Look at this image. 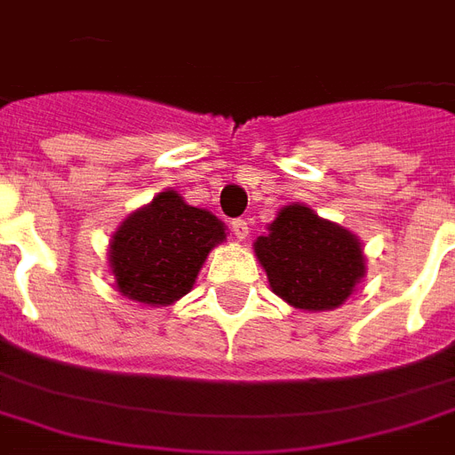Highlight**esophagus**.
Listing matches in <instances>:
<instances>
[{
  "label": "esophagus",
  "instance_id": "obj_1",
  "mask_svg": "<svg viewBox=\"0 0 455 455\" xmlns=\"http://www.w3.org/2000/svg\"><path fill=\"white\" fill-rule=\"evenodd\" d=\"M232 235L237 237L240 242H244L249 237V223L247 218H237V220H232Z\"/></svg>",
  "mask_w": 455,
  "mask_h": 455
}]
</instances>
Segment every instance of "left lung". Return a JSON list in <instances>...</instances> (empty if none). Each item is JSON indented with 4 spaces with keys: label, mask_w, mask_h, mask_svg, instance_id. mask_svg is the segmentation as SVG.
Returning a JSON list of instances; mask_svg holds the SVG:
<instances>
[{
    "label": "left lung",
    "mask_w": 455,
    "mask_h": 455,
    "mask_svg": "<svg viewBox=\"0 0 455 455\" xmlns=\"http://www.w3.org/2000/svg\"><path fill=\"white\" fill-rule=\"evenodd\" d=\"M266 230L256 237L254 254L273 292L295 309H338L367 273L360 237L307 204L283 206Z\"/></svg>",
    "instance_id": "left-lung-1"
}]
</instances>
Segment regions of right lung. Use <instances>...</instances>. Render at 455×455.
<instances>
[{
	"label": "right lung",
	"instance_id": "1",
	"mask_svg": "<svg viewBox=\"0 0 455 455\" xmlns=\"http://www.w3.org/2000/svg\"><path fill=\"white\" fill-rule=\"evenodd\" d=\"M225 230L211 211L189 206L175 189L160 191L112 232L108 264L115 288L139 305H172L194 288Z\"/></svg>",
	"mask_w": 455,
	"mask_h": 455
}]
</instances>
